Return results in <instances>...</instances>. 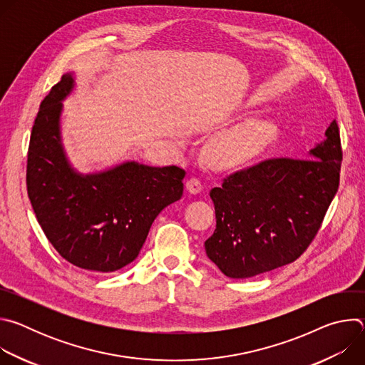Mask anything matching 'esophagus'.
Listing matches in <instances>:
<instances>
[{"label": "esophagus", "mask_w": 365, "mask_h": 365, "mask_svg": "<svg viewBox=\"0 0 365 365\" xmlns=\"http://www.w3.org/2000/svg\"><path fill=\"white\" fill-rule=\"evenodd\" d=\"M186 190H187L189 193H192V195L199 193V192L202 190V183H200V180L196 179V178L187 179V182H186Z\"/></svg>", "instance_id": "obj_1"}]
</instances>
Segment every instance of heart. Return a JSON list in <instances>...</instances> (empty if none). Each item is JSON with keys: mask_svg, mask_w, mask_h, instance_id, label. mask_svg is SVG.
I'll return each mask as SVG.
<instances>
[{"mask_svg": "<svg viewBox=\"0 0 365 365\" xmlns=\"http://www.w3.org/2000/svg\"><path fill=\"white\" fill-rule=\"evenodd\" d=\"M276 127L264 118H250L218 134L210 144L211 162L221 169L247 165L259 158L273 143Z\"/></svg>", "mask_w": 365, "mask_h": 365, "instance_id": "heart-1", "label": "heart"}]
</instances>
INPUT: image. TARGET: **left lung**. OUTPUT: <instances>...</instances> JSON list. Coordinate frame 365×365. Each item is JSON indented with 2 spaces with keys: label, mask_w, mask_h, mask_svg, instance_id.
I'll use <instances>...</instances> for the list:
<instances>
[{
  "label": "left lung",
  "mask_w": 365,
  "mask_h": 365,
  "mask_svg": "<svg viewBox=\"0 0 365 365\" xmlns=\"http://www.w3.org/2000/svg\"><path fill=\"white\" fill-rule=\"evenodd\" d=\"M341 162L334 120L309 159H270L224 179L210 192L217 228L205 241L206 255L231 279L294 262L315 238L338 192Z\"/></svg>",
  "instance_id": "8db88e82"
}]
</instances>
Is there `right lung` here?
<instances>
[{
  "label": "right lung",
  "instance_id": "obj_1",
  "mask_svg": "<svg viewBox=\"0 0 365 365\" xmlns=\"http://www.w3.org/2000/svg\"><path fill=\"white\" fill-rule=\"evenodd\" d=\"M75 72L40 103L27 155V193L47 240L73 266L113 273L137 258L153 221L183 195L185 170L124 162L81 173L62 143L63 101Z\"/></svg>",
  "mask_w": 365,
  "mask_h": 365
}]
</instances>
